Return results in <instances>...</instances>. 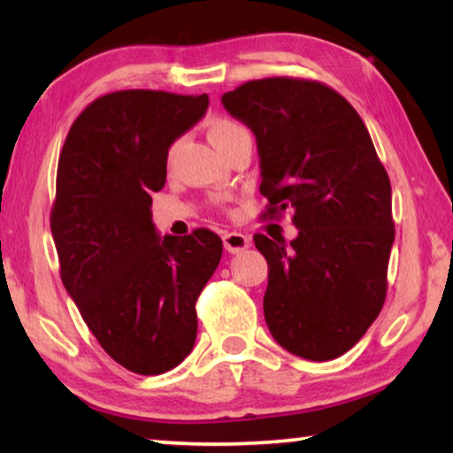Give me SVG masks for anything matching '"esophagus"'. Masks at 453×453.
I'll return each mask as SVG.
<instances>
[{"label": "esophagus", "instance_id": "esophagus-1", "mask_svg": "<svg viewBox=\"0 0 453 453\" xmlns=\"http://www.w3.org/2000/svg\"><path fill=\"white\" fill-rule=\"evenodd\" d=\"M222 241H225V250L228 253H241L251 245L250 237H247V234H243V233H225Z\"/></svg>", "mask_w": 453, "mask_h": 453}]
</instances>
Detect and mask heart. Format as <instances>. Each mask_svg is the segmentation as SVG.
<instances>
[{
    "instance_id": "1",
    "label": "heart",
    "mask_w": 453,
    "mask_h": 453,
    "mask_svg": "<svg viewBox=\"0 0 453 453\" xmlns=\"http://www.w3.org/2000/svg\"><path fill=\"white\" fill-rule=\"evenodd\" d=\"M241 132H245V127L237 121L228 119V117H216V119L208 123V138L216 148L226 144L228 140L234 138V135L241 134ZM173 154H175V146L169 148V152H166V158L171 160Z\"/></svg>"
}]
</instances>
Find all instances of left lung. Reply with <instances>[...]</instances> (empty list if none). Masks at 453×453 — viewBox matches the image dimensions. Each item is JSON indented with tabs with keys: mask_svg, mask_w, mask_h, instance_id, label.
Here are the masks:
<instances>
[{
	"mask_svg": "<svg viewBox=\"0 0 453 453\" xmlns=\"http://www.w3.org/2000/svg\"><path fill=\"white\" fill-rule=\"evenodd\" d=\"M222 104L257 142L264 216L293 212L296 239L256 234L268 262L264 318L307 361L350 350L380 315L394 243L392 185L365 123L330 86L301 78L241 84Z\"/></svg>",
	"mask_w": 453,
	"mask_h": 453,
	"instance_id": "8db88e82",
	"label": "left lung"
}]
</instances>
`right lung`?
Masks as SVG:
<instances>
[{"label": "right lung", "mask_w": 453, "mask_h": 453, "mask_svg": "<svg viewBox=\"0 0 453 453\" xmlns=\"http://www.w3.org/2000/svg\"><path fill=\"white\" fill-rule=\"evenodd\" d=\"M206 109L208 95L111 92L78 115L59 154L61 282L104 352L138 375L165 373L194 349L196 301L222 256L208 228L158 237L150 212L166 152Z\"/></svg>", "instance_id": "obj_1"}]
</instances>
